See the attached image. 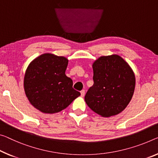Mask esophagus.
I'll use <instances>...</instances> for the list:
<instances>
[{
  "label": "esophagus",
  "mask_w": 158,
  "mask_h": 158,
  "mask_svg": "<svg viewBox=\"0 0 158 158\" xmlns=\"http://www.w3.org/2000/svg\"><path fill=\"white\" fill-rule=\"evenodd\" d=\"M85 92L84 89H82V90H81V97H84V95H85Z\"/></svg>",
  "instance_id": "esophagus-1"
}]
</instances>
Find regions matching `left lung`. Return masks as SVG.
Instances as JSON below:
<instances>
[{
	"label": "left lung",
	"instance_id": "left-lung-1",
	"mask_svg": "<svg viewBox=\"0 0 158 158\" xmlns=\"http://www.w3.org/2000/svg\"><path fill=\"white\" fill-rule=\"evenodd\" d=\"M93 69L94 84L85 96L87 106L103 117L121 113L134 93L135 77L132 69L117 54L98 58Z\"/></svg>",
	"mask_w": 158,
	"mask_h": 158
}]
</instances>
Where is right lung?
I'll return each instance as SVG.
<instances>
[{
  "label": "right lung",
  "instance_id": "add662e5",
  "mask_svg": "<svg viewBox=\"0 0 158 158\" xmlns=\"http://www.w3.org/2000/svg\"><path fill=\"white\" fill-rule=\"evenodd\" d=\"M69 60L46 53L34 59L24 77L25 93L34 107L45 114L59 112L81 95L65 76Z\"/></svg>",
  "mask_w": 158,
  "mask_h": 158
}]
</instances>
